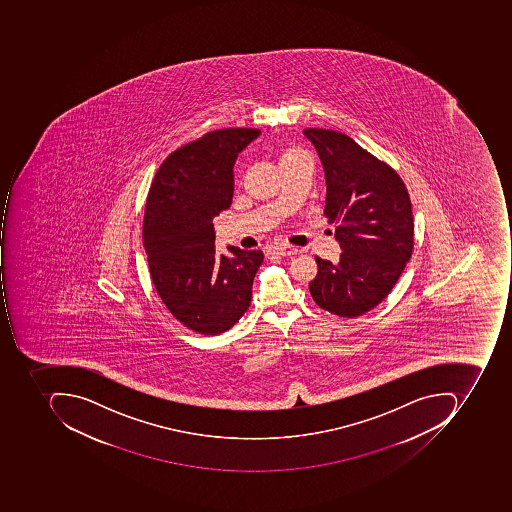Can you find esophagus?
I'll return each instance as SVG.
<instances>
[{"label":"esophagus","mask_w":512,"mask_h":512,"mask_svg":"<svg viewBox=\"0 0 512 512\" xmlns=\"http://www.w3.org/2000/svg\"><path fill=\"white\" fill-rule=\"evenodd\" d=\"M274 252L280 255H288V257H292V255H297L298 249L291 246V244H280L277 248L274 249Z\"/></svg>","instance_id":"obj_1"}]
</instances>
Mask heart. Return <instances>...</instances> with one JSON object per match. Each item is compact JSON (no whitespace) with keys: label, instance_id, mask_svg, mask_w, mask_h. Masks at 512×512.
I'll return each instance as SVG.
<instances>
[{"label":"heart","instance_id":"obj_1","mask_svg":"<svg viewBox=\"0 0 512 512\" xmlns=\"http://www.w3.org/2000/svg\"><path fill=\"white\" fill-rule=\"evenodd\" d=\"M300 158H306V155H304L303 152L294 151V149H291V151L284 152L283 157H281L280 163H291V161L300 160Z\"/></svg>","mask_w":512,"mask_h":512}]
</instances>
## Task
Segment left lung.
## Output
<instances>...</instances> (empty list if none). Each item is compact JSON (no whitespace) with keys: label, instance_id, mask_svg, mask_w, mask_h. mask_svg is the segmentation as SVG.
<instances>
[{"label":"left lung","instance_id":"1","mask_svg":"<svg viewBox=\"0 0 512 512\" xmlns=\"http://www.w3.org/2000/svg\"><path fill=\"white\" fill-rule=\"evenodd\" d=\"M326 178L324 214L337 223L338 263L315 257L309 283L315 303L338 317L354 318L385 300L414 246L408 191L397 172L348 135L304 129Z\"/></svg>","mask_w":512,"mask_h":512}]
</instances>
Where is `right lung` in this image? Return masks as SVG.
<instances>
[{
	"label": "right lung",
	"mask_w": 512,
	"mask_h": 512,
	"mask_svg": "<svg viewBox=\"0 0 512 512\" xmlns=\"http://www.w3.org/2000/svg\"><path fill=\"white\" fill-rule=\"evenodd\" d=\"M258 129H221L172 152L161 164L144 212L143 244L166 308L191 331H228L251 306L263 252L215 249L214 218L229 209L238 152Z\"/></svg>",
	"instance_id": "right-lung-1"
}]
</instances>
